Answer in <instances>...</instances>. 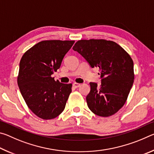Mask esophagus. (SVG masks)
<instances>
[{
    "mask_svg": "<svg viewBox=\"0 0 154 154\" xmlns=\"http://www.w3.org/2000/svg\"><path fill=\"white\" fill-rule=\"evenodd\" d=\"M72 85H73V87L75 88H77L80 86V84L79 83H72Z\"/></svg>",
    "mask_w": 154,
    "mask_h": 154,
    "instance_id": "1",
    "label": "esophagus"
}]
</instances>
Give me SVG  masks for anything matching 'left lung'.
Here are the masks:
<instances>
[{"instance_id": "8db88e82", "label": "left lung", "mask_w": 154, "mask_h": 154, "mask_svg": "<svg viewBox=\"0 0 154 154\" xmlns=\"http://www.w3.org/2000/svg\"><path fill=\"white\" fill-rule=\"evenodd\" d=\"M92 68L99 69L100 85L90 83L86 96L89 109L100 117L116 113L126 102L134 79L133 60L127 51L112 41L79 40L73 46Z\"/></svg>"}]
</instances>
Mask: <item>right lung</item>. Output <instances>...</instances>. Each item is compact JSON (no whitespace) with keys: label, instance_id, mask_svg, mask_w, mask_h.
<instances>
[{"label":"right lung","instance_id":"1","mask_svg":"<svg viewBox=\"0 0 154 154\" xmlns=\"http://www.w3.org/2000/svg\"><path fill=\"white\" fill-rule=\"evenodd\" d=\"M75 41L46 40L25 52L20 62L17 84L28 107L43 119H51L64 111L72 83H60L51 75Z\"/></svg>","mask_w":154,"mask_h":154}]
</instances>
